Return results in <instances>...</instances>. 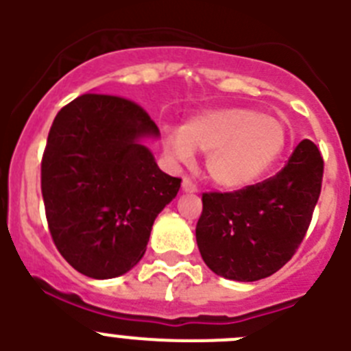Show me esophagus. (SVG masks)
<instances>
[{"instance_id": "1", "label": "esophagus", "mask_w": 351, "mask_h": 351, "mask_svg": "<svg viewBox=\"0 0 351 351\" xmlns=\"http://www.w3.org/2000/svg\"><path fill=\"white\" fill-rule=\"evenodd\" d=\"M197 190V184H195L190 178L182 179V191H186V193H195Z\"/></svg>"}]
</instances>
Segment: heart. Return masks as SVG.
<instances>
[{
	"label": "heart",
	"instance_id": "b5f03b06",
	"mask_svg": "<svg viewBox=\"0 0 351 351\" xmlns=\"http://www.w3.org/2000/svg\"><path fill=\"white\" fill-rule=\"evenodd\" d=\"M287 138L280 117L255 108H216L190 117L182 128L167 130L165 151L176 163H190L195 149L209 153V178L225 190H239L274 165Z\"/></svg>",
	"mask_w": 351,
	"mask_h": 351
}]
</instances>
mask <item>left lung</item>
<instances>
[{
    "label": "left lung",
    "mask_w": 351,
    "mask_h": 351,
    "mask_svg": "<svg viewBox=\"0 0 351 351\" xmlns=\"http://www.w3.org/2000/svg\"><path fill=\"white\" fill-rule=\"evenodd\" d=\"M322 178L320 151L302 141L272 178L228 193H202L197 244L207 267L234 281L280 271L308 232Z\"/></svg>",
    "instance_id": "obj_1"
}]
</instances>
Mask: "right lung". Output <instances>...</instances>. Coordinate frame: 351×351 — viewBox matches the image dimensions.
Returning <instances> with one entry per match:
<instances>
[{"label":"right lung","instance_id":"obj_1","mask_svg":"<svg viewBox=\"0 0 351 351\" xmlns=\"http://www.w3.org/2000/svg\"><path fill=\"white\" fill-rule=\"evenodd\" d=\"M158 133L144 108L121 96L88 93L56 116L42 197L52 241L80 274L117 278L144 256L154 219L181 188L141 142Z\"/></svg>","mask_w":351,"mask_h":351}]
</instances>
